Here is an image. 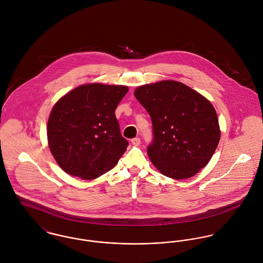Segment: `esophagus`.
Segmentation results:
<instances>
[{
  "mask_svg": "<svg viewBox=\"0 0 263 263\" xmlns=\"http://www.w3.org/2000/svg\"><path fill=\"white\" fill-rule=\"evenodd\" d=\"M132 144H133L134 146H140V144H141L140 138H135V139H133V140H132Z\"/></svg>",
  "mask_w": 263,
  "mask_h": 263,
  "instance_id": "obj_1",
  "label": "esophagus"
}]
</instances>
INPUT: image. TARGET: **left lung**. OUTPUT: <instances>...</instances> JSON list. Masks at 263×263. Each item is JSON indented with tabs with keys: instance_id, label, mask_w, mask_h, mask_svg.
Segmentation results:
<instances>
[{
	"instance_id": "left-lung-1",
	"label": "left lung",
	"mask_w": 263,
	"mask_h": 263,
	"mask_svg": "<svg viewBox=\"0 0 263 263\" xmlns=\"http://www.w3.org/2000/svg\"><path fill=\"white\" fill-rule=\"evenodd\" d=\"M134 94L152 118L148 156L163 175L187 179L209 164L221 138L210 100L174 80L139 86Z\"/></svg>"
}]
</instances>
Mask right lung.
Listing matches in <instances>:
<instances>
[{"instance_id": "obj_1", "label": "right lung", "mask_w": 263, "mask_h": 263, "mask_svg": "<svg viewBox=\"0 0 263 263\" xmlns=\"http://www.w3.org/2000/svg\"><path fill=\"white\" fill-rule=\"evenodd\" d=\"M128 87L89 83L61 97L47 121L48 148L68 174L92 180L111 170L127 148L115 109Z\"/></svg>"}]
</instances>
